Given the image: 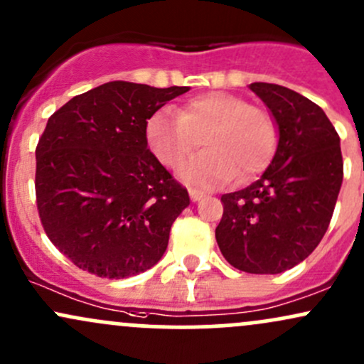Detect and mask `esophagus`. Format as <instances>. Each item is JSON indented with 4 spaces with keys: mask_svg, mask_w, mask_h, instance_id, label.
<instances>
[{
    "mask_svg": "<svg viewBox=\"0 0 364 364\" xmlns=\"http://www.w3.org/2000/svg\"><path fill=\"white\" fill-rule=\"evenodd\" d=\"M188 191H190V197H191V200H193V202H198V200H200V198L203 197V193H202V191H198V190H193V188H190Z\"/></svg>",
    "mask_w": 364,
    "mask_h": 364,
    "instance_id": "obj_1",
    "label": "esophagus"
}]
</instances>
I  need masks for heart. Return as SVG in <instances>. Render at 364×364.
<instances>
[{"mask_svg":"<svg viewBox=\"0 0 364 364\" xmlns=\"http://www.w3.org/2000/svg\"><path fill=\"white\" fill-rule=\"evenodd\" d=\"M145 136L155 157L178 167L191 150L205 151L181 167L186 181L210 188L254 178L273 159L278 145L274 119L261 107L226 91H210L186 100L178 109L159 110L146 121Z\"/></svg>","mask_w":364,"mask_h":364,"instance_id":"obj_1","label":"heart"}]
</instances>
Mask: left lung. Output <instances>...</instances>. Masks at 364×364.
Instances as JSON below:
<instances>
[{
    "label": "left lung",
    "instance_id": "left-lung-1",
    "mask_svg": "<svg viewBox=\"0 0 364 364\" xmlns=\"http://www.w3.org/2000/svg\"><path fill=\"white\" fill-rule=\"evenodd\" d=\"M250 90L278 124V149L257 181L223 195L215 240L237 269L277 274L304 261L325 237L344 162L341 138L316 103L271 82Z\"/></svg>",
    "mask_w": 364,
    "mask_h": 364
}]
</instances>
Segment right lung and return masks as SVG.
Returning <instances> with one entry per match:
<instances>
[{"label":"right lung","mask_w":364,"mask_h":364,"mask_svg":"<svg viewBox=\"0 0 364 364\" xmlns=\"http://www.w3.org/2000/svg\"><path fill=\"white\" fill-rule=\"evenodd\" d=\"M186 86L112 81L55 112L36 146V203L75 266L127 278L161 261L188 191L146 145V121Z\"/></svg>","instance_id":"right-lung-1"}]
</instances>
